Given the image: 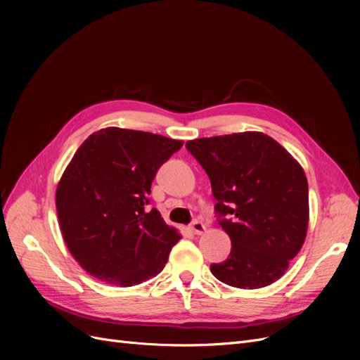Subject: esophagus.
I'll use <instances>...</instances> for the list:
<instances>
[{"instance_id": "34e87169", "label": "esophagus", "mask_w": 360, "mask_h": 360, "mask_svg": "<svg viewBox=\"0 0 360 360\" xmlns=\"http://www.w3.org/2000/svg\"><path fill=\"white\" fill-rule=\"evenodd\" d=\"M191 231L193 233V234H202L204 231H205V226H204V224L201 222V221H198V219H195L192 224H191Z\"/></svg>"}]
</instances>
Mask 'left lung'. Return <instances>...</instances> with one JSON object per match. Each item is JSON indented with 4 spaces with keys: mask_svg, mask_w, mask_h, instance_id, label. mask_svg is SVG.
I'll return each mask as SVG.
<instances>
[{
    "mask_svg": "<svg viewBox=\"0 0 360 360\" xmlns=\"http://www.w3.org/2000/svg\"><path fill=\"white\" fill-rule=\"evenodd\" d=\"M212 183L214 213L231 252L210 271L224 284L261 288L285 274L308 231L307 176L288 151L261 132L188 141Z\"/></svg>",
    "mask_w": 360,
    "mask_h": 360,
    "instance_id": "obj_1",
    "label": "left lung"
}]
</instances>
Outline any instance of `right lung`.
<instances>
[{
  "instance_id": "obj_1",
  "label": "right lung",
  "mask_w": 360,
  "mask_h": 360,
  "mask_svg": "<svg viewBox=\"0 0 360 360\" xmlns=\"http://www.w3.org/2000/svg\"><path fill=\"white\" fill-rule=\"evenodd\" d=\"M181 146L156 134L106 127L76 150L56 204L64 242L91 276L132 287L165 267L181 236L147 205L158 169Z\"/></svg>"
}]
</instances>
